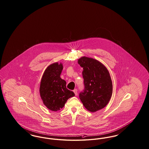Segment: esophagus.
<instances>
[{
	"instance_id": "obj_1",
	"label": "esophagus",
	"mask_w": 149,
	"mask_h": 149,
	"mask_svg": "<svg viewBox=\"0 0 149 149\" xmlns=\"http://www.w3.org/2000/svg\"><path fill=\"white\" fill-rule=\"evenodd\" d=\"M73 92L74 93V94H75V95L77 96V89H75L74 90H73Z\"/></svg>"
}]
</instances>
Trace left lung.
Returning <instances> with one entry per match:
<instances>
[{
    "label": "left lung",
    "instance_id": "8db88e82",
    "mask_svg": "<svg viewBox=\"0 0 149 149\" xmlns=\"http://www.w3.org/2000/svg\"><path fill=\"white\" fill-rule=\"evenodd\" d=\"M83 68L82 75L84 89L79 97L84 106L90 112L105 107L113 93L111 79L106 67L99 61L84 56L78 60Z\"/></svg>",
    "mask_w": 149,
    "mask_h": 149
}]
</instances>
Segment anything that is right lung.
Listing matches in <instances>:
<instances>
[{
	"label": "right lung",
	"mask_w": 149,
	"mask_h": 149,
	"mask_svg": "<svg viewBox=\"0 0 149 149\" xmlns=\"http://www.w3.org/2000/svg\"><path fill=\"white\" fill-rule=\"evenodd\" d=\"M63 68V65L57 63L49 66L40 83V94L43 103L54 111L63 108L68 99L75 96L73 91L66 88L65 81L60 77Z\"/></svg>",
	"instance_id": "obj_1"
}]
</instances>
